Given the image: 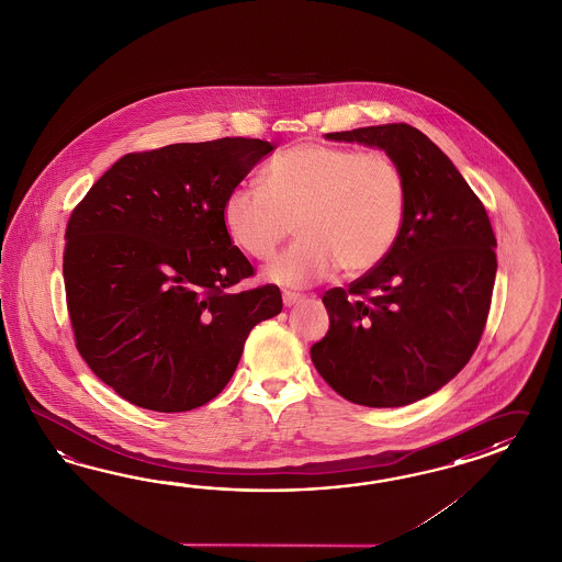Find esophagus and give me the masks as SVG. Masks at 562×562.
Masks as SVG:
<instances>
[{
	"instance_id": "34e87169",
	"label": "esophagus",
	"mask_w": 562,
	"mask_h": 562,
	"mask_svg": "<svg viewBox=\"0 0 562 562\" xmlns=\"http://www.w3.org/2000/svg\"><path fill=\"white\" fill-rule=\"evenodd\" d=\"M304 299H306V296H304V294H299V292H284V294H282V301H284V304H286V306H292V304H299V302L301 301H304Z\"/></svg>"
}]
</instances>
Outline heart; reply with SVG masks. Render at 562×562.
<instances>
[{
    "label": "heart",
    "mask_w": 562,
    "mask_h": 562,
    "mask_svg": "<svg viewBox=\"0 0 562 562\" xmlns=\"http://www.w3.org/2000/svg\"><path fill=\"white\" fill-rule=\"evenodd\" d=\"M258 184H237L223 201L235 246L270 260L290 233L301 239L266 274L284 286H311L335 274L378 268L406 217V177L390 151L299 144L274 156Z\"/></svg>",
    "instance_id": "heart-1"
}]
</instances>
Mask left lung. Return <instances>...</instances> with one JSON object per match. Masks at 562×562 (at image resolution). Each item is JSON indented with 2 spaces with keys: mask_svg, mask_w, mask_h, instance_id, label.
<instances>
[{
  "mask_svg": "<svg viewBox=\"0 0 562 562\" xmlns=\"http://www.w3.org/2000/svg\"><path fill=\"white\" fill-rule=\"evenodd\" d=\"M327 137L390 151L404 170L408 203L390 256L349 288L325 292L329 330L311 359L353 404L406 406L452 380L480 345L497 270L492 223L420 130L370 125Z\"/></svg>",
  "mask_w": 562,
  "mask_h": 562,
  "instance_id": "left-lung-1",
  "label": "left lung"
}]
</instances>
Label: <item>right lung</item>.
Instances as JSON below:
<instances>
[{
  "mask_svg": "<svg viewBox=\"0 0 562 562\" xmlns=\"http://www.w3.org/2000/svg\"><path fill=\"white\" fill-rule=\"evenodd\" d=\"M274 144L221 137L132 151L70 213L63 274L85 363L139 408L187 412L220 394L249 330L282 311L223 225V201Z\"/></svg>",
  "mask_w": 562,
  "mask_h": 562,
  "instance_id": "obj_1",
  "label": "right lung"
}]
</instances>
